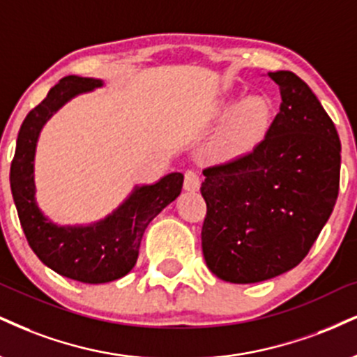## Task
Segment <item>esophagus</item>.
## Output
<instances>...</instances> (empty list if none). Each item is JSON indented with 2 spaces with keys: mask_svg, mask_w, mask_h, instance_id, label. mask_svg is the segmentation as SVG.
Here are the masks:
<instances>
[{
  "mask_svg": "<svg viewBox=\"0 0 357 357\" xmlns=\"http://www.w3.org/2000/svg\"><path fill=\"white\" fill-rule=\"evenodd\" d=\"M199 176L196 174V171L192 169H188L186 173H184V190L186 191H196L199 190Z\"/></svg>",
  "mask_w": 357,
  "mask_h": 357,
  "instance_id": "esophagus-1",
  "label": "esophagus"
}]
</instances>
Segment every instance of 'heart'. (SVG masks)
<instances>
[{"mask_svg":"<svg viewBox=\"0 0 357 357\" xmlns=\"http://www.w3.org/2000/svg\"><path fill=\"white\" fill-rule=\"evenodd\" d=\"M218 118L226 123L220 151L234 156L251 149L264 136L271 121V108L264 98L227 100L221 105Z\"/></svg>","mask_w":357,"mask_h":357,"instance_id":"b5f03b06","label":"heart"}]
</instances>
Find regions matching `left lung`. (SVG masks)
<instances>
[{
  "instance_id": "obj_1",
  "label": "left lung",
  "mask_w": 357,
  "mask_h": 357,
  "mask_svg": "<svg viewBox=\"0 0 357 357\" xmlns=\"http://www.w3.org/2000/svg\"><path fill=\"white\" fill-rule=\"evenodd\" d=\"M268 76L281 106L264 139L203 171L204 261L234 284L266 281L301 263L339 192L341 141L333 119L294 73Z\"/></svg>"
}]
</instances>
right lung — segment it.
Returning a JSON list of instances; mask_svg holds the SVG:
<instances>
[{
    "instance_id": "add662e5",
    "label": "right lung",
    "mask_w": 357,
    "mask_h": 357,
    "mask_svg": "<svg viewBox=\"0 0 357 357\" xmlns=\"http://www.w3.org/2000/svg\"><path fill=\"white\" fill-rule=\"evenodd\" d=\"M101 79L66 76L29 111L18 132L10 181L21 227L43 264L64 278L101 284L135 268L144 229L183 188L184 176L171 173L151 186L136 188L108 218L91 226H56L34 199V151L45 123L76 94L100 88Z\"/></svg>"
}]
</instances>
